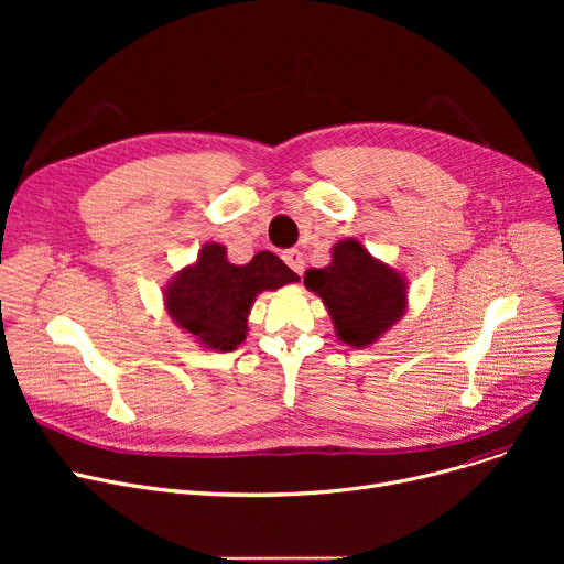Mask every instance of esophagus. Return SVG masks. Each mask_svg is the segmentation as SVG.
Returning <instances> with one entry per match:
<instances>
[{
	"label": "esophagus",
	"mask_w": 564,
	"mask_h": 564,
	"mask_svg": "<svg viewBox=\"0 0 564 564\" xmlns=\"http://www.w3.org/2000/svg\"><path fill=\"white\" fill-rule=\"evenodd\" d=\"M283 260H285V264L290 267L292 272H297L302 276V272H304V256H302V251L290 249V251L283 253Z\"/></svg>",
	"instance_id": "obj_1"
}]
</instances>
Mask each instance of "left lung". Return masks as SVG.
<instances>
[{
  "instance_id": "8db88e82",
  "label": "left lung",
  "mask_w": 564,
  "mask_h": 564,
  "mask_svg": "<svg viewBox=\"0 0 564 564\" xmlns=\"http://www.w3.org/2000/svg\"><path fill=\"white\" fill-rule=\"evenodd\" d=\"M304 285L329 311L336 338L359 349L379 343L409 308L406 276L375 258L357 237L336 242L332 262L306 270Z\"/></svg>"
}]
</instances>
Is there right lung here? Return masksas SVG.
<instances>
[{"mask_svg": "<svg viewBox=\"0 0 564 564\" xmlns=\"http://www.w3.org/2000/svg\"><path fill=\"white\" fill-rule=\"evenodd\" d=\"M300 276L272 251L232 264L219 242H205L192 264L162 288L169 317L207 351H232L249 334V315L264 290L297 283Z\"/></svg>", "mask_w": 564, "mask_h": 564, "instance_id": "obj_1", "label": "right lung"}]
</instances>
